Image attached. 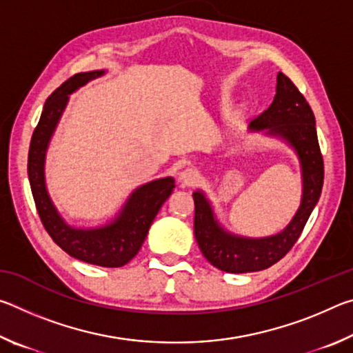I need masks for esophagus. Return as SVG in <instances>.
<instances>
[{"label": "esophagus", "mask_w": 353, "mask_h": 353, "mask_svg": "<svg viewBox=\"0 0 353 353\" xmlns=\"http://www.w3.org/2000/svg\"><path fill=\"white\" fill-rule=\"evenodd\" d=\"M199 179V171L196 168H185L181 174H179V182L182 185H187V187H191V185L198 182Z\"/></svg>", "instance_id": "34e87169"}]
</instances>
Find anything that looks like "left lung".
<instances>
[{
  "label": "left lung",
  "mask_w": 353,
  "mask_h": 353,
  "mask_svg": "<svg viewBox=\"0 0 353 353\" xmlns=\"http://www.w3.org/2000/svg\"><path fill=\"white\" fill-rule=\"evenodd\" d=\"M249 132H261L282 140L294 151L301 163L302 198L294 216L283 230L270 236L252 238L224 229L204 191H194L196 241L214 268L230 274L261 271L283 259L301 236L318 204L324 183V162L313 110L294 83L280 71L272 104L249 124Z\"/></svg>",
  "instance_id": "obj_1"
}]
</instances>
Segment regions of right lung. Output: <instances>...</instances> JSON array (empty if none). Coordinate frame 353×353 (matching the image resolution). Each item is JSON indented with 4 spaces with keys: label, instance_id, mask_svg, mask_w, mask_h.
I'll use <instances>...</instances> for the list:
<instances>
[{
    "label": "right lung",
    "instance_id": "1",
    "mask_svg": "<svg viewBox=\"0 0 353 353\" xmlns=\"http://www.w3.org/2000/svg\"><path fill=\"white\" fill-rule=\"evenodd\" d=\"M103 74H105V70L77 73L46 99L29 146L28 176L41 223L57 246H61L73 259L90 265L119 268L139 254L154 218L176 187L174 179L171 176L155 179L137 187L119 212L105 224L76 227L68 224L67 219L59 213L48 193L45 177L48 146L63 110L67 109L70 94Z\"/></svg>",
    "mask_w": 353,
    "mask_h": 353
}]
</instances>
